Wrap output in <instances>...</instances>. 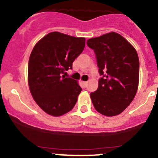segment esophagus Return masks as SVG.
<instances>
[{"instance_id":"1","label":"esophagus","mask_w":158,"mask_h":158,"mask_svg":"<svg viewBox=\"0 0 158 158\" xmlns=\"http://www.w3.org/2000/svg\"><path fill=\"white\" fill-rule=\"evenodd\" d=\"M81 83H82L83 86H84V87H87V81H82V82H81Z\"/></svg>"}]
</instances>
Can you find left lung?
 Masks as SVG:
<instances>
[{
	"label": "left lung",
	"instance_id": "1",
	"mask_svg": "<svg viewBox=\"0 0 158 158\" xmlns=\"http://www.w3.org/2000/svg\"><path fill=\"white\" fill-rule=\"evenodd\" d=\"M94 52L101 75L98 88L90 96L94 108L107 117L124 111L135 97L139 58L134 47L115 32L87 40Z\"/></svg>",
	"mask_w": 158,
	"mask_h": 158
}]
</instances>
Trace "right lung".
Wrapping results in <instances>:
<instances>
[{"label":"right lung","instance_id":"right-lung-1","mask_svg":"<svg viewBox=\"0 0 158 158\" xmlns=\"http://www.w3.org/2000/svg\"><path fill=\"white\" fill-rule=\"evenodd\" d=\"M85 38L51 32L39 40L28 62V84L39 107L52 116L68 113L82 90L75 80L63 74L82 53Z\"/></svg>","mask_w":158,"mask_h":158}]
</instances>
